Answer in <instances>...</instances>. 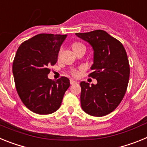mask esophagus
<instances>
[{"label":"esophagus","mask_w":147,"mask_h":147,"mask_svg":"<svg viewBox=\"0 0 147 147\" xmlns=\"http://www.w3.org/2000/svg\"><path fill=\"white\" fill-rule=\"evenodd\" d=\"M70 82H71V85H75V84H77L78 82L75 81V80H70Z\"/></svg>","instance_id":"esophagus-1"}]
</instances>
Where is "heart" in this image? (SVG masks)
I'll return each mask as SVG.
<instances>
[{
  "instance_id": "heart-1",
  "label": "heart",
  "mask_w": 147,
  "mask_h": 147,
  "mask_svg": "<svg viewBox=\"0 0 147 147\" xmlns=\"http://www.w3.org/2000/svg\"><path fill=\"white\" fill-rule=\"evenodd\" d=\"M82 45H83L82 44H81V43H79V42H75V43L73 44L72 47H73V49H75V48L80 47V46H82ZM72 74L74 75V76H76L79 75V72H78L77 71H76V70H74V71H72Z\"/></svg>"
}]
</instances>
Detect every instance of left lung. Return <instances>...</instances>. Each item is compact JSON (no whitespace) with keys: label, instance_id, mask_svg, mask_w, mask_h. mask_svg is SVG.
<instances>
[{"label":"left lung","instance_id":"left-lung-1","mask_svg":"<svg viewBox=\"0 0 147 147\" xmlns=\"http://www.w3.org/2000/svg\"><path fill=\"white\" fill-rule=\"evenodd\" d=\"M76 35L91 45L93 63L90 76L97 80L96 85L80 83L82 108L93 116H104L113 112L125 95L129 78L127 52L121 42L103 30Z\"/></svg>","mask_w":147,"mask_h":147}]
</instances>
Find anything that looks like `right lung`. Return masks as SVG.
<instances>
[{
	"label": "right lung",
	"instance_id": "right-lung-1",
	"mask_svg": "<svg viewBox=\"0 0 147 147\" xmlns=\"http://www.w3.org/2000/svg\"><path fill=\"white\" fill-rule=\"evenodd\" d=\"M67 34H40L23 42L13 62L12 72L17 91L31 111L40 115L55 112L70 86L68 78L50 80L49 65L57 61L60 46Z\"/></svg>",
	"mask_w": 147,
	"mask_h": 147
}]
</instances>
